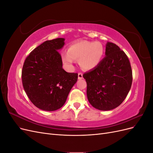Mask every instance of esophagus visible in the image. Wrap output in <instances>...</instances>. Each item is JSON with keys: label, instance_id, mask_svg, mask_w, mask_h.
<instances>
[{"label": "esophagus", "instance_id": "esophagus-1", "mask_svg": "<svg viewBox=\"0 0 153 153\" xmlns=\"http://www.w3.org/2000/svg\"><path fill=\"white\" fill-rule=\"evenodd\" d=\"M78 80L82 79V78H83V75H82V73H78Z\"/></svg>", "mask_w": 153, "mask_h": 153}]
</instances>
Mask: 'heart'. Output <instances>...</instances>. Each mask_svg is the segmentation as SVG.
<instances>
[{
    "label": "heart",
    "mask_w": 153,
    "mask_h": 153,
    "mask_svg": "<svg viewBox=\"0 0 153 153\" xmlns=\"http://www.w3.org/2000/svg\"><path fill=\"white\" fill-rule=\"evenodd\" d=\"M105 53L103 45L98 41H80L73 44L68 51L62 53V62L71 68L76 59H79L80 66L85 70H92L102 61Z\"/></svg>",
    "instance_id": "heart-1"
}]
</instances>
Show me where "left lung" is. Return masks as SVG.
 <instances>
[{
  "mask_svg": "<svg viewBox=\"0 0 153 153\" xmlns=\"http://www.w3.org/2000/svg\"><path fill=\"white\" fill-rule=\"evenodd\" d=\"M87 96L90 104L100 110H110L121 105L132 84L129 59L114 43L106 44L105 57L94 69L85 73Z\"/></svg>",
  "mask_w": 153,
  "mask_h": 153,
  "instance_id": "obj_1",
  "label": "left lung"
}]
</instances>
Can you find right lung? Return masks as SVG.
I'll use <instances>...</instances> for the list:
<instances>
[{"label": "right lung", "instance_id": "obj_1", "mask_svg": "<svg viewBox=\"0 0 153 153\" xmlns=\"http://www.w3.org/2000/svg\"><path fill=\"white\" fill-rule=\"evenodd\" d=\"M64 38L48 40L32 50L25 59L22 72V84L29 100L36 107L55 111L65 103L78 74L62 68L58 51L63 48Z\"/></svg>", "mask_w": 153, "mask_h": 153}]
</instances>
